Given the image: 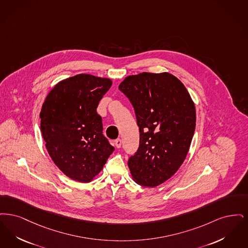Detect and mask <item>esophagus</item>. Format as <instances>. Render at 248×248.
Returning <instances> with one entry per match:
<instances>
[{"mask_svg": "<svg viewBox=\"0 0 248 248\" xmlns=\"http://www.w3.org/2000/svg\"><path fill=\"white\" fill-rule=\"evenodd\" d=\"M121 144H122V141H121L120 139H117V140H115V145H116L117 148H120Z\"/></svg>", "mask_w": 248, "mask_h": 248, "instance_id": "esophagus-1", "label": "esophagus"}]
</instances>
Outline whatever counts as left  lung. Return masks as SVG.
<instances>
[{
	"mask_svg": "<svg viewBox=\"0 0 248 248\" xmlns=\"http://www.w3.org/2000/svg\"><path fill=\"white\" fill-rule=\"evenodd\" d=\"M119 89L134 108L140 131L128 166L144 187L165 183L182 166L194 136L195 108L183 83L169 73L142 72L127 77Z\"/></svg>",
	"mask_w": 248,
	"mask_h": 248,
	"instance_id": "1",
	"label": "left lung"
}]
</instances>
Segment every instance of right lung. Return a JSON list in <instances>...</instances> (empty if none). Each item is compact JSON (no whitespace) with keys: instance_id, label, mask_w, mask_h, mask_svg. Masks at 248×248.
<instances>
[{"instance_id":"obj_1","label":"right lung","mask_w":248,"mask_h":248,"mask_svg":"<svg viewBox=\"0 0 248 248\" xmlns=\"http://www.w3.org/2000/svg\"><path fill=\"white\" fill-rule=\"evenodd\" d=\"M111 85L109 78L79 74L56 84L43 103L40 118L47 151L61 171L79 183L91 182L115 150L96 112Z\"/></svg>"}]
</instances>
